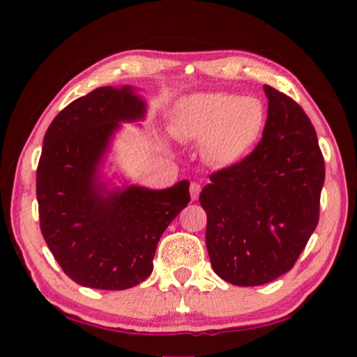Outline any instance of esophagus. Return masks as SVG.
Returning <instances> with one entry per match:
<instances>
[{
  "label": "esophagus",
  "mask_w": 357,
  "mask_h": 357,
  "mask_svg": "<svg viewBox=\"0 0 357 357\" xmlns=\"http://www.w3.org/2000/svg\"><path fill=\"white\" fill-rule=\"evenodd\" d=\"M189 190H190V197H192V200H197L198 195H200V192H202V185H200V184H197V183H190Z\"/></svg>",
  "instance_id": "34e87169"
}]
</instances>
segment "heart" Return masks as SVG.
<instances>
[{"label":"heart","mask_w":357,"mask_h":357,"mask_svg":"<svg viewBox=\"0 0 357 357\" xmlns=\"http://www.w3.org/2000/svg\"><path fill=\"white\" fill-rule=\"evenodd\" d=\"M266 108L253 96L204 93L178 108L172 132L179 140H203V154L220 168L238 165L261 140Z\"/></svg>","instance_id":"b5f03b06"}]
</instances>
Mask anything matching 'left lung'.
Returning <instances> with one entry per match:
<instances>
[{
	"mask_svg": "<svg viewBox=\"0 0 357 357\" xmlns=\"http://www.w3.org/2000/svg\"><path fill=\"white\" fill-rule=\"evenodd\" d=\"M263 138L238 165L211 173L200 193L214 273L238 287L275 280L293 268L319 220L324 157L298 102L264 84Z\"/></svg>",
	"mask_w": 357,
	"mask_h": 357,
	"instance_id": "1",
	"label": "left lung"
}]
</instances>
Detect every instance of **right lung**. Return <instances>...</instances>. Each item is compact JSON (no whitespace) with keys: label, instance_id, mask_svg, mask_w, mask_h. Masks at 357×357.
Listing matches in <instances>:
<instances>
[{"label":"right lung","instance_id":"add662e5","mask_svg":"<svg viewBox=\"0 0 357 357\" xmlns=\"http://www.w3.org/2000/svg\"><path fill=\"white\" fill-rule=\"evenodd\" d=\"M143 113L130 88H98L63 108L45 132L36 173L40 231L64 274L82 287L128 289L143 282L162 233L190 202L187 181L108 197L96 184L118 121Z\"/></svg>","mask_w":357,"mask_h":357}]
</instances>
